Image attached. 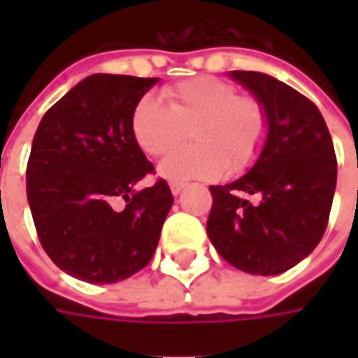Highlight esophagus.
Returning a JSON list of instances; mask_svg holds the SVG:
<instances>
[{
  "label": "esophagus",
  "mask_w": 358,
  "mask_h": 358,
  "mask_svg": "<svg viewBox=\"0 0 358 358\" xmlns=\"http://www.w3.org/2000/svg\"><path fill=\"white\" fill-rule=\"evenodd\" d=\"M184 187H186V184H182V182H172V184H171L172 195H178L180 192L184 189Z\"/></svg>",
  "instance_id": "1"
}]
</instances>
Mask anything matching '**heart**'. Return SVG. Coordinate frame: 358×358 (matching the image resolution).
Returning a JSON list of instances; mask_svg holds the SVG:
<instances>
[{
    "label": "heart",
    "mask_w": 358,
    "mask_h": 358,
    "mask_svg": "<svg viewBox=\"0 0 358 358\" xmlns=\"http://www.w3.org/2000/svg\"><path fill=\"white\" fill-rule=\"evenodd\" d=\"M166 105L141 97L130 115L138 148L151 157L164 155L189 130L192 145L174 149L159 163V176L172 182L238 174L255 163L268 132L264 105L238 95L232 84L215 76L178 82L163 92Z\"/></svg>",
    "instance_id": "heart-1"
}]
</instances>
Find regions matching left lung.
Returning <instances> with one entry per match:
<instances>
[{"instance_id": "left-lung-1", "label": "left lung", "mask_w": 358, "mask_h": 358, "mask_svg": "<svg viewBox=\"0 0 358 358\" xmlns=\"http://www.w3.org/2000/svg\"><path fill=\"white\" fill-rule=\"evenodd\" d=\"M228 76L264 105L268 132L255 164L226 186H210L207 236L236 268L274 276L322 240L338 180L334 143L315 103L274 76L232 71ZM259 194V203L245 199Z\"/></svg>"}]
</instances>
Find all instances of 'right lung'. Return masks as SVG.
Wrapping results in <instances>:
<instances>
[{
    "instance_id": "obj_1",
    "label": "right lung",
    "mask_w": 358,
    "mask_h": 358,
    "mask_svg": "<svg viewBox=\"0 0 358 358\" xmlns=\"http://www.w3.org/2000/svg\"><path fill=\"white\" fill-rule=\"evenodd\" d=\"M159 78L92 74L66 92L36 130L27 195L42 248L90 284L126 280L151 261L174 197L164 180L138 189L153 164L130 115Z\"/></svg>"
}]
</instances>
